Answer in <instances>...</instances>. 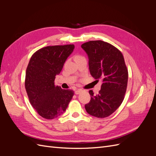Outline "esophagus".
<instances>
[{"label": "esophagus", "instance_id": "34e87169", "mask_svg": "<svg viewBox=\"0 0 156 156\" xmlns=\"http://www.w3.org/2000/svg\"><path fill=\"white\" fill-rule=\"evenodd\" d=\"M81 92H83V90H82L81 89H77L75 91V94H77H77H79Z\"/></svg>", "mask_w": 156, "mask_h": 156}]
</instances>
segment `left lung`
I'll return each mask as SVG.
<instances>
[{"mask_svg": "<svg viewBox=\"0 0 156 156\" xmlns=\"http://www.w3.org/2000/svg\"><path fill=\"white\" fill-rule=\"evenodd\" d=\"M88 57L89 70L96 79L103 83L99 94L90 90L91 99L85 105L89 115L105 118L120 107L126 92L128 72L121 52L103 41H90L81 45Z\"/></svg>", "mask_w": 156, "mask_h": 156, "instance_id": "obj_1", "label": "left lung"}]
</instances>
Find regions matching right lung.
<instances>
[{
	"label": "right lung",
	"mask_w": 156,
	"mask_h": 156,
	"mask_svg": "<svg viewBox=\"0 0 156 156\" xmlns=\"http://www.w3.org/2000/svg\"><path fill=\"white\" fill-rule=\"evenodd\" d=\"M74 45L48 46L30 58L25 76V89L32 106L45 119H54L66 110L74 92L55 85Z\"/></svg>",
	"instance_id": "1"
}]
</instances>
